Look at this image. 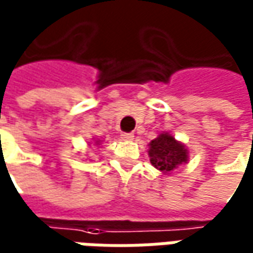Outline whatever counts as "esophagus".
Instances as JSON below:
<instances>
[{
	"label": "esophagus",
	"instance_id": "34e87169",
	"mask_svg": "<svg viewBox=\"0 0 253 253\" xmlns=\"http://www.w3.org/2000/svg\"><path fill=\"white\" fill-rule=\"evenodd\" d=\"M121 137L122 139H125V141H131L132 138H134V134H132V132H122Z\"/></svg>",
	"mask_w": 253,
	"mask_h": 253
}]
</instances>
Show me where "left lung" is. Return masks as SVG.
Wrapping results in <instances>:
<instances>
[{
	"label": "left lung",
	"mask_w": 253,
	"mask_h": 253,
	"mask_svg": "<svg viewBox=\"0 0 253 253\" xmlns=\"http://www.w3.org/2000/svg\"><path fill=\"white\" fill-rule=\"evenodd\" d=\"M150 163L164 173H169L187 161L186 148L169 134H161L149 145Z\"/></svg>",
	"instance_id": "obj_1"
}]
</instances>
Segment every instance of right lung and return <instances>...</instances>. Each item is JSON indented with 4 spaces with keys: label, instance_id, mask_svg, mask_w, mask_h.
<instances>
[{
    "label": "right lung",
    "instance_id": "right-lung-1",
    "mask_svg": "<svg viewBox=\"0 0 253 253\" xmlns=\"http://www.w3.org/2000/svg\"><path fill=\"white\" fill-rule=\"evenodd\" d=\"M97 145H99V143H97Z\"/></svg>",
    "mask_w": 253,
    "mask_h": 253
}]
</instances>
